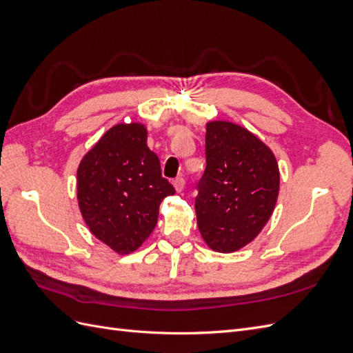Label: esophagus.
I'll return each instance as SVG.
<instances>
[{"mask_svg":"<svg viewBox=\"0 0 353 353\" xmlns=\"http://www.w3.org/2000/svg\"><path fill=\"white\" fill-rule=\"evenodd\" d=\"M172 184H174V187H175V190L178 191V193H181V191H183L184 187H185V179L183 176H178V178L174 179Z\"/></svg>","mask_w":353,"mask_h":353,"instance_id":"esophagus-1","label":"esophagus"}]
</instances>
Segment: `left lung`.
I'll return each mask as SVG.
<instances>
[{"instance_id": "obj_1", "label": "left lung", "mask_w": 353, "mask_h": 353, "mask_svg": "<svg viewBox=\"0 0 353 353\" xmlns=\"http://www.w3.org/2000/svg\"><path fill=\"white\" fill-rule=\"evenodd\" d=\"M197 225L212 250L230 253L250 243L270 221L280 190L271 148L227 121L206 125V169L197 184Z\"/></svg>"}]
</instances>
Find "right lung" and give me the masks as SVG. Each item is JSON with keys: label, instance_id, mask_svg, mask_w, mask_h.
I'll list each match as a JSON object with an SVG mask.
<instances>
[{"label": "right lung", "instance_id": "add662e5", "mask_svg": "<svg viewBox=\"0 0 353 353\" xmlns=\"http://www.w3.org/2000/svg\"><path fill=\"white\" fill-rule=\"evenodd\" d=\"M172 194L175 188L162 176L141 123L110 128L78 168L82 218L95 237L121 254L135 252L148 239L160 203Z\"/></svg>", "mask_w": 353, "mask_h": 353}]
</instances>
